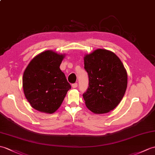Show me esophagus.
<instances>
[{"label":"esophagus","mask_w":155,"mask_h":155,"mask_svg":"<svg viewBox=\"0 0 155 155\" xmlns=\"http://www.w3.org/2000/svg\"><path fill=\"white\" fill-rule=\"evenodd\" d=\"M77 86H78V84H77V83H74V84H72V87H73V88H77Z\"/></svg>","instance_id":"34e87169"}]
</instances>
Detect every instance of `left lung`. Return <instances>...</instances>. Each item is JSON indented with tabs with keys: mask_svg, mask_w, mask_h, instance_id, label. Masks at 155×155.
<instances>
[{
	"mask_svg": "<svg viewBox=\"0 0 155 155\" xmlns=\"http://www.w3.org/2000/svg\"><path fill=\"white\" fill-rule=\"evenodd\" d=\"M89 86L83 94L85 104L92 112L101 114L116 108L127 86V74L114 52L98 49L84 57Z\"/></svg>",
	"mask_w": 155,
	"mask_h": 155,
	"instance_id": "obj_1",
	"label": "left lung"
}]
</instances>
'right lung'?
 Returning <instances> with one entry per match:
<instances>
[{"label": "right lung", "mask_w": 155, "mask_h": 155, "mask_svg": "<svg viewBox=\"0 0 155 155\" xmlns=\"http://www.w3.org/2000/svg\"><path fill=\"white\" fill-rule=\"evenodd\" d=\"M64 56L47 50L34 57L25 69L24 93L34 109L46 114L54 113L71 88L59 68Z\"/></svg>", "instance_id": "right-lung-1"}]
</instances>
